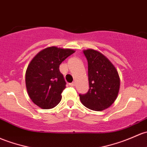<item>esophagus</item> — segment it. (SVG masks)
I'll list each match as a JSON object with an SVG mask.
<instances>
[{
    "mask_svg": "<svg viewBox=\"0 0 147 147\" xmlns=\"http://www.w3.org/2000/svg\"><path fill=\"white\" fill-rule=\"evenodd\" d=\"M69 86H75V82H72V83H69Z\"/></svg>",
    "mask_w": 147,
    "mask_h": 147,
    "instance_id": "34e87169",
    "label": "esophagus"
}]
</instances>
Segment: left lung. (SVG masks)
<instances>
[{"label":"left lung","mask_w":147,"mask_h":147,"mask_svg":"<svg viewBox=\"0 0 147 147\" xmlns=\"http://www.w3.org/2000/svg\"><path fill=\"white\" fill-rule=\"evenodd\" d=\"M88 62L89 89L80 94L82 103L91 110L101 111L110 107L117 98L120 78L113 63L103 54L94 49L83 51Z\"/></svg>","instance_id":"1"}]
</instances>
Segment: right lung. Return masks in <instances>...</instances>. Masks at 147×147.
Listing matches in <instances>:
<instances>
[{
    "label": "right lung",
    "mask_w": 147,
    "mask_h": 147,
    "mask_svg": "<svg viewBox=\"0 0 147 147\" xmlns=\"http://www.w3.org/2000/svg\"><path fill=\"white\" fill-rule=\"evenodd\" d=\"M75 52L72 49L51 46L31 61L26 70V88L29 98L38 107L52 109L61 101L66 82L59 66Z\"/></svg>",
    "instance_id": "obj_1"
}]
</instances>
